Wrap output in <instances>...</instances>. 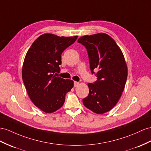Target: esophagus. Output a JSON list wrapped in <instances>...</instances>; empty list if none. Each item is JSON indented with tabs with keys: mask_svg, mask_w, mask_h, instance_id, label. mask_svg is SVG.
I'll use <instances>...</instances> for the list:
<instances>
[{
	"mask_svg": "<svg viewBox=\"0 0 151 151\" xmlns=\"http://www.w3.org/2000/svg\"><path fill=\"white\" fill-rule=\"evenodd\" d=\"M79 82H74V86L76 87H78L79 86Z\"/></svg>",
	"mask_w": 151,
	"mask_h": 151,
	"instance_id": "34e87169",
	"label": "esophagus"
}]
</instances>
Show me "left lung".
<instances>
[{
	"mask_svg": "<svg viewBox=\"0 0 151 151\" xmlns=\"http://www.w3.org/2000/svg\"><path fill=\"white\" fill-rule=\"evenodd\" d=\"M78 42L86 48L92 74L97 80L88 83L89 93L83 99L84 106L93 112L103 114L117 103L124 89L127 68L123 53L115 41L105 33L84 36Z\"/></svg>",
	"mask_w": 151,
	"mask_h": 151,
	"instance_id": "8db88e82",
	"label": "left lung"
}]
</instances>
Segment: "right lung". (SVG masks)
I'll return each instance as SVG.
<instances>
[{
  "mask_svg": "<svg viewBox=\"0 0 151 151\" xmlns=\"http://www.w3.org/2000/svg\"><path fill=\"white\" fill-rule=\"evenodd\" d=\"M77 37L42 34L26 54L22 72L23 82L34 105L45 113L60 109L65 94L74 86L73 80L56 76V73L60 71L62 53Z\"/></svg>",
  "mask_w": 151,
  "mask_h": 151,
  "instance_id": "obj_1",
  "label": "right lung"
}]
</instances>
